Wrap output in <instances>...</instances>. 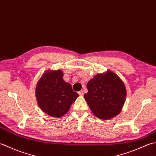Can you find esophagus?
<instances>
[{"label":"esophagus","mask_w":156,"mask_h":156,"mask_svg":"<svg viewBox=\"0 0 156 156\" xmlns=\"http://www.w3.org/2000/svg\"><path fill=\"white\" fill-rule=\"evenodd\" d=\"M78 94H79V95H80V96H82L84 94V92H83V90H80V91H79L78 92Z\"/></svg>","instance_id":"1"}]
</instances>
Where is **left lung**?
<instances>
[{
    "mask_svg": "<svg viewBox=\"0 0 156 156\" xmlns=\"http://www.w3.org/2000/svg\"><path fill=\"white\" fill-rule=\"evenodd\" d=\"M86 101L94 115L101 119H108L121 111L126 98L123 82L111 71L97 74L87 83Z\"/></svg>",
    "mask_w": 156,
    "mask_h": 156,
    "instance_id": "obj_1",
    "label": "left lung"
}]
</instances>
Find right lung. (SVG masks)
Here are the masks:
<instances>
[{"mask_svg": "<svg viewBox=\"0 0 156 156\" xmlns=\"http://www.w3.org/2000/svg\"><path fill=\"white\" fill-rule=\"evenodd\" d=\"M35 94L41 110L54 117L64 115L79 96L63 80L61 70L44 73L37 82Z\"/></svg>", "mask_w": 156, "mask_h": 156, "instance_id": "1", "label": "right lung"}]
</instances>
